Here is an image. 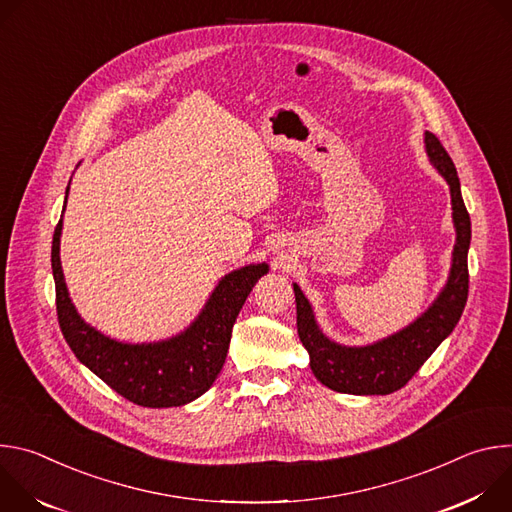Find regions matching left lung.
Here are the masks:
<instances>
[{
    "instance_id": "left-lung-1",
    "label": "left lung",
    "mask_w": 512,
    "mask_h": 512,
    "mask_svg": "<svg viewBox=\"0 0 512 512\" xmlns=\"http://www.w3.org/2000/svg\"><path fill=\"white\" fill-rule=\"evenodd\" d=\"M425 150L431 164L450 184L458 235L450 279L431 308L405 330L381 342L369 346H340L320 332L310 302L294 283L300 340L310 354L314 377L332 391L348 395H389L399 391L421 369V364L433 354V350L452 334L464 312L470 283V214L460 192L456 166L442 141L429 131H425Z\"/></svg>"
}]
</instances>
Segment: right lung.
Segmentation results:
<instances>
[{
	"label": "right lung",
	"mask_w": 512,
	"mask_h": 512,
	"mask_svg": "<svg viewBox=\"0 0 512 512\" xmlns=\"http://www.w3.org/2000/svg\"><path fill=\"white\" fill-rule=\"evenodd\" d=\"M60 231L62 216L52 237V273L58 324L75 356L141 407H178L206 393L225 364L235 320L267 265H247L225 275L196 322L180 336L156 344H123L85 324L72 306L60 267Z\"/></svg>",
	"instance_id": "1"
}]
</instances>
